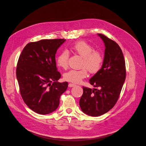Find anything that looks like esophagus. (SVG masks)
<instances>
[{"instance_id": "1", "label": "esophagus", "mask_w": 146, "mask_h": 146, "mask_svg": "<svg viewBox=\"0 0 146 146\" xmlns=\"http://www.w3.org/2000/svg\"><path fill=\"white\" fill-rule=\"evenodd\" d=\"M76 86L75 84H73V83H69V87H73V86Z\"/></svg>"}]
</instances>
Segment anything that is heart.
Here are the masks:
<instances>
[{
	"label": "heart",
	"instance_id": "heart-1",
	"mask_svg": "<svg viewBox=\"0 0 146 146\" xmlns=\"http://www.w3.org/2000/svg\"><path fill=\"white\" fill-rule=\"evenodd\" d=\"M71 51L83 57L80 70H70L63 75L64 79L74 83H79L88 76V70L92 73L98 72L102 66L103 56L98 50H94V47L84 41H79L70 47ZM69 53L63 50L57 56V66L63 69L69 66Z\"/></svg>",
	"mask_w": 146,
	"mask_h": 146
}]
</instances>
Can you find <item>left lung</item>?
Returning a JSON list of instances; mask_svg holds the SVG:
<instances>
[{"label":"left lung","mask_w":146,"mask_h":146,"mask_svg":"<svg viewBox=\"0 0 146 146\" xmlns=\"http://www.w3.org/2000/svg\"><path fill=\"white\" fill-rule=\"evenodd\" d=\"M105 44L102 67L90 79V84L99 88L83 86L79 104L83 112L100 116L111 109L117 103L125 79V64L119 44L106 36L98 33Z\"/></svg>","instance_id":"8db88e82"}]
</instances>
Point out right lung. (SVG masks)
I'll return each mask as SVG.
<instances>
[{
	"instance_id": "add662e5",
	"label": "right lung",
	"mask_w": 146,
	"mask_h": 146,
	"mask_svg": "<svg viewBox=\"0 0 146 146\" xmlns=\"http://www.w3.org/2000/svg\"><path fill=\"white\" fill-rule=\"evenodd\" d=\"M65 39H43L26 45L17 63L16 77L25 104L40 114L57 109L60 97L68 83L57 80L61 74L56 67L55 54Z\"/></svg>"
}]
</instances>
